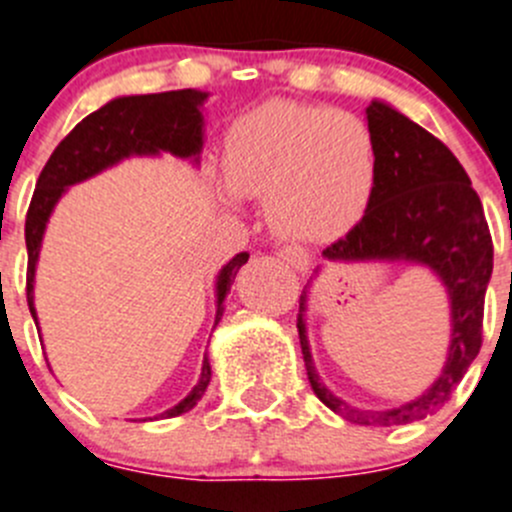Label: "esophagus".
<instances>
[{
    "instance_id": "1",
    "label": "esophagus",
    "mask_w": 512,
    "mask_h": 512,
    "mask_svg": "<svg viewBox=\"0 0 512 512\" xmlns=\"http://www.w3.org/2000/svg\"><path fill=\"white\" fill-rule=\"evenodd\" d=\"M281 259H284L286 264L296 271H309V266H311L309 251L301 246H286L284 251H281Z\"/></svg>"
}]
</instances>
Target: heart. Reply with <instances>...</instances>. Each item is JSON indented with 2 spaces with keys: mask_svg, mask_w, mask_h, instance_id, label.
<instances>
[{
  "mask_svg": "<svg viewBox=\"0 0 512 512\" xmlns=\"http://www.w3.org/2000/svg\"><path fill=\"white\" fill-rule=\"evenodd\" d=\"M223 175L236 196L266 198L291 241H329L367 211L377 188L374 135L357 115L304 102H266L231 125Z\"/></svg>",
  "mask_w": 512,
  "mask_h": 512,
  "instance_id": "obj_1",
  "label": "heart"
}]
</instances>
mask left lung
Returning <instances> with one entry per match:
<instances>
[{
	"mask_svg": "<svg viewBox=\"0 0 512 512\" xmlns=\"http://www.w3.org/2000/svg\"><path fill=\"white\" fill-rule=\"evenodd\" d=\"M367 125L379 155L377 188L362 221L321 256L427 266L450 299L447 362L420 397L392 410H359L329 392L316 374L304 321L309 284L301 291L296 329L311 389L329 410L354 425H410L435 415L478 357L485 291L493 274V238L478 193L445 143L382 100L367 107Z\"/></svg>",
	"mask_w": 512,
	"mask_h": 512,
	"instance_id": "obj_1",
	"label": "left lung"
}]
</instances>
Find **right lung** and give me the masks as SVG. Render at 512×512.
Wrapping results in <instances>:
<instances>
[{
	"mask_svg": "<svg viewBox=\"0 0 512 512\" xmlns=\"http://www.w3.org/2000/svg\"><path fill=\"white\" fill-rule=\"evenodd\" d=\"M208 92L201 90H173L155 92V95H128L115 97L100 110L87 115L75 125L70 135L62 140L42 168L37 188L24 223V241H27V304L37 324L34 311V271L40 259L42 236L47 221L55 211L57 201L67 188L113 168L120 160L133 155H160L170 153L175 158H191L198 165L203 150V102ZM248 261V253H236L221 269L216 279V324L223 316V301L231 291L238 269ZM211 382V362L203 357L201 377L186 399L165 410L158 417H178L193 410L198 399ZM155 417V420H158Z\"/></svg>",
	"mask_w": 512,
	"mask_h": 512,
	"instance_id": "add662e5",
	"label": "right lung"
}]
</instances>
